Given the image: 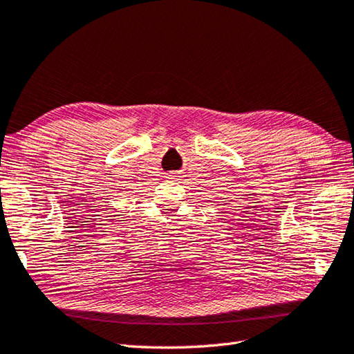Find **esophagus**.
<instances>
[{
  "label": "esophagus",
  "mask_w": 354,
  "mask_h": 354,
  "mask_svg": "<svg viewBox=\"0 0 354 354\" xmlns=\"http://www.w3.org/2000/svg\"><path fill=\"white\" fill-rule=\"evenodd\" d=\"M173 176H175V175H170V178H173Z\"/></svg>",
  "instance_id": "esophagus-1"
}]
</instances>
